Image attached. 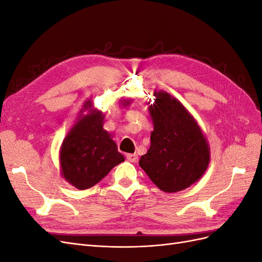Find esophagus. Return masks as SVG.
I'll return each instance as SVG.
<instances>
[{"mask_svg": "<svg viewBox=\"0 0 262 262\" xmlns=\"http://www.w3.org/2000/svg\"><path fill=\"white\" fill-rule=\"evenodd\" d=\"M126 160H128L129 162H132V163H136L138 161V155L137 154H126L125 155Z\"/></svg>", "mask_w": 262, "mask_h": 262, "instance_id": "esophagus-1", "label": "esophagus"}]
</instances>
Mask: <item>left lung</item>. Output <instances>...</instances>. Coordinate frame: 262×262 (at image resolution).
Here are the masks:
<instances>
[{
	"label": "left lung",
	"mask_w": 262,
	"mask_h": 262,
	"mask_svg": "<svg viewBox=\"0 0 262 262\" xmlns=\"http://www.w3.org/2000/svg\"><path fill=\"white\" fill-rule=\"evenodd\" d=\"M154 96L148 106L154 125L150 146L139 164L162 191H181L203 176L210 147L194 118L178 99L163 91L154 92Z\"/></svg>",
	"instance_id": "left-lung-1"
}]
</instances>
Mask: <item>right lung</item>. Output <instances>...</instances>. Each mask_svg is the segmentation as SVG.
Instances as JSON below:
<instances>
[{
  "instance_id": "right-lung-1",
  "label": "right lung",
  "mask_w": 262,
  "mask_h": 262,
  "mask_svg": "<svg viewBox=\"0 0 262 262\" xmlns=\"http://www.w3.org/2000/svg\"><path fill=\"white\" fill-rule=\"evenodd\" d=\"M131 100H122L124 106ZM92 104L87 100L84 110ZM104 118L101 112L90 110L89 115H80L76 123L68 132L60 149L61 175L69 184L80 190L89 189L105 178L115 166L124 161L118 152L112 134L104 130Z\"/></svg>"
}]
</instances>
